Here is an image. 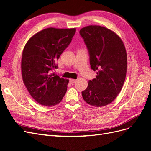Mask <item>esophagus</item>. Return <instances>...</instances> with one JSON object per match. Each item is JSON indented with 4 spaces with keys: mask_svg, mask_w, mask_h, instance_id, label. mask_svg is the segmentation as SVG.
<instances>
[{
    "mask_svg": "<svg viewBox=\"0 0 151 151\" xmlns=\"http://www.w3.org/2000/svg\"><path fill=\"white\" fill-rule=\"evenodd\" d=\"M69 82H70V83L73 84V83H76V79H69Z\"/></svg>",
    "mask_w": 151,
    "mask_h": 151,
    "instance_id": "esophagus-1",
    "label": "esophagus"
}]
</instances>
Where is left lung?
Wrapping results in <instances>:
<instances>
[{
	"instance_id": "left-lung-1",
	"label": "left lung",
	"mask_w": 151,
	"mask_h": 151,
	"mask_svg": "<svg viewBox=\"0 0 151 151\" xmlns=\"http://www.w3.org/2000/svg\"><path fill=\"white\" fill-rule=\"evenodd\" d=\"M90 55V65L96 77L82 92L84 101L95 107L110 104L120 93L127 69V52L123 41L105 27L91 25L80 30Z\"/></svg>"
}]
</instances>
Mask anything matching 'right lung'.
Instances as JSON below:
<instances>
[{"mask_svg": "<svg viewBox=\"0 0 151 151\" xmlns=\"http://www.w3.org/2000/svg\"><path fill=\"white\" fill-rule=\"evenodd\" d=\"M76 28H48L35 34L26 43L22 54V81L35 101L45 106L60 103L66 93L68 79L52 72L68 46Z\"/></svg>", "mask_w": 151, "mask_h": 151, "instance_id": "add662e5", "label": "right lung"}]
</instances>
